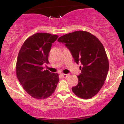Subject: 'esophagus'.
<instances>
[{"mask_svg": "<svg viewBox=\"0 0 124 124\" xmlns=\"http://www.w3.org/2000/svg\"><path fill=\"white\" fill-rule=\"evenodd\" d=\"M61 77H62V78H67V77L68 76V74H63V73H62V74H61Z\"/></svg>", "mask_w": 124, "mask_h": 124, "instance_id": "34e87169", "label": "esophagus"}]
</instances>
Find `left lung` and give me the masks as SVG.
I'll use <instances>...</instances> for the list:
<instances>
[{
	"instance_id": "8db88e82",
	"label": "left lung",
	"mask_w": 124,
	"mask_h": 124,
	"mask_svg": "<svg viewBox=\"0 0 124 124\" xmlns=\"http://www.w3.org/2000/svg\"><path fill=\"white\" fill-rule=\"evenodd\" d=\"M58 41L65 44L77 64H81L79 82L72 88L73 92L83 99L93 97L104 84L109 69L103 44L94 35L85 31L65 34Z\"/></svg>"
}]
</instances>
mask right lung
Instances as JSON below:
<instances>
[{"label":"right lung","instance_id":"obj_1","mask_svg":"<svg viewBox=\"0 0 124 124\" xmlns=\"http://www.w3.org/2000/svg\"><path fill=\"white\" fill-rule=\"evenodd\" d=\"M56 35L40 32L28 38L18 52L16 74L25 92L33 98L44 99L52 94L59 82V75L44 70Z\"/></svg>","mask_w":124,"mask_h":124}]
</instances>
